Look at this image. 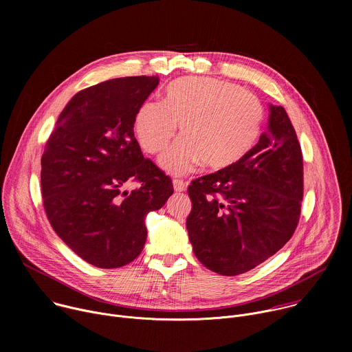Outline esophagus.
Instances as JSON below:
<instances>
[{
	"mask_svg": "<svg viewBox=\"0 0 352 352\" xmlns=\"http://www.w3.org/2000/svg\"><path fill=\"white\" fill-rule=\"evenodd\" d=\"M173 185H174V189L177 192H182V190L186 189V182L184 179H179V178L173 179Z\"/></svg>",
	"mask_w": 352,
	"mask_h": 352,
	"instance_id": "esophagus-1",
	"label": "esophagus"
}]
</instances>
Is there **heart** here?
Segmentation results:
<instances>
[{"label": "heart", "instance_id": "1", "mask_svg": "<svg viewBox=\"0 0 352 352\" xmlns=\"http://www.w3.org/2000/svg\"><path fill=\"white\" fill-rule=\"evenodd\" d=\"M182 138L160 156L164 170L181 174L199 162L221 170L242 160L259 142L265 125L261 100L238 85L185 76L166 89L164 102H144L136 111L133 131L147 153H157L175 135Z\"/></svg>", "mask_w": 352, "mask_h": 352}]
</instances>
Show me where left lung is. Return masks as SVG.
Listing matches in <instances>:
<instances>
[{"mask_svg":"<svg viewBox=\"0 0 352 352\" xmlns=\"http://www.w3.org/2000/svg\"><path fill=\"white\" fill-rule=\"evenodd\" d=\"M186 228L193 252L209 270H252L292 236L304 196V162L281 106L270 104L267 131L238 163L193 179Z\"/></svg>","mask_w":352,"mask_h":352,"instance_id":"obj_1","label":"left lung"}]
</instances>
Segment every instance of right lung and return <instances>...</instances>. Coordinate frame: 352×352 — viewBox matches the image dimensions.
<instances>
[{
  "label": "right lung",
  "mask_w": 352,
  "mask_h": 352,
  "mask_svg": "<svg viewBox=\"0 0 352 352\" xmlns=\"http://www.w3.org/2000/svg\"><path fill=\"white\" fill-rule=\"evenodd\" d=\"M157 76L117 78L76 93L41 156V195L57 235L87 263L116 269L146 242L144 217L173 195V181L144 159L133 133ZM140 188L128 192L131 181Z\"/></svg>",
  "instance_id": "obj_1"
}]
</instances>
